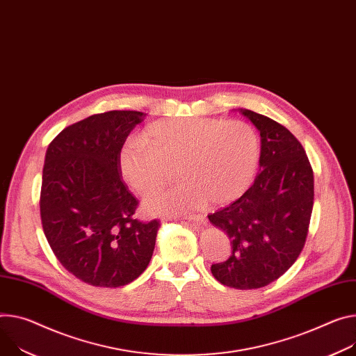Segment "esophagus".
Listing matches in <instances>:
<instances>
[{"label": "esophagus", "instance_id": "obj_1", "mask_svg": "<svg viewBox=\"0 0 356 356\" xmlns=\"http://www.w3.org/2000/svg\"><path fill=\"white\" fill-rule=\"evenodd\" d=\"M186 220L190 221V222H204V216L202 214H188L186 216Z\"/></svg>", "mask_w": 356, "mask_h": 356}]
</instances>
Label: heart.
Listing matches in <instances>:
<instances>
[{
  "label": "heart",
  "instance_id": "heart-1",
  "mask_svg": "<svg viewBox=\"0 0 356 356\" xmlns=\"http://www.w3.org/2000/svg\"><path fill=\"white\" fill-rule=\"evenodd\" d=\"M260 161V139L244 120L172 118L152 123L143 139L119 150L124 181L139 195L163 186L173 168L181 181L145 199L152 214L179 216L227 204L250 188Z\"/></svg>",
  "mask_w": 356,
  "mask_h": 356
}]
</instances>
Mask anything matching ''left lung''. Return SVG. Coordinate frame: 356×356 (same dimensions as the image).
Segmentation results:
<instances>
[{
	"mask_svg": "<svg viewBox=\"0 0 356 356\" xmlns=\"http://www.w3.org/2000/svg\"><path fill=\"white\" fill-rule=\"evenodd\" d=\"M260 131V169L230 206L209 216L232 241V255L213 264L222 285L254 289L280 278L301 254L314 206V173L300 140L278 122L240 109Z\"/></svg>",
	"mask_w": 356,
	"mask_h": 356,
	"instance_id": "1",
	"label": "left lung"
}]
</instances>
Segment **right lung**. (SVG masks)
Masks as SVG:
<instances>
[{"label":"right lung","mask_w":356,"mask_h":356,"mask_svg":"<svg viewBox=\"0 0 356 356\" xmlns=\"http://www.w3.org/2000/svg\"><path fill=\"white\" fill-rule=\"evenodd\" d=\"M145 118L136 111L92 115L47 149L40 197L45 237L58 261L93 286L132 282L154 250L160 221L135 217L139 202L119 169V150Z\"/></svg>","instance_id":"obj_1"}]
</instances>
